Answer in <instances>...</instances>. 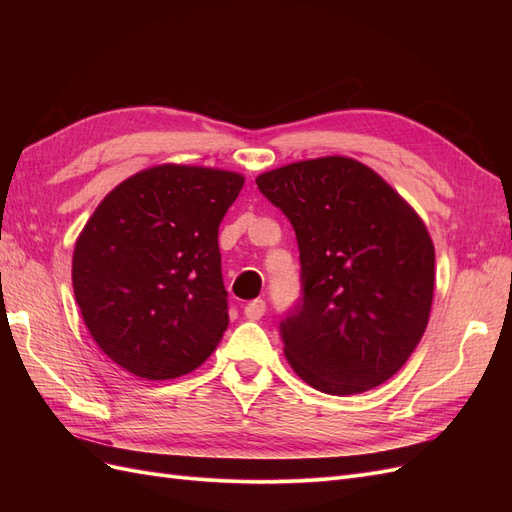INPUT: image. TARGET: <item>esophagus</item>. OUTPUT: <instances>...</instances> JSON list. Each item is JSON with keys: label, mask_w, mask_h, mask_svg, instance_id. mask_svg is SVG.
Wrapping results in <instances>:
<instances>
[{"label": "esophagus", "mask_w": 512, "mask_h": 512, "mask_svg": "<svg viewBox=\"0 0 512 512\" xmlns=\"http://www.w3.org/2000/svg\"><path fill=\"white\" fill-rule=\"evenodd\" d=\"M265 312H267V303L262 301V299L250 301V303L245 305V309H243L245 318H250V320H260L262 316H265Z\"/></svg>", "instance_id": "obj_1"}]
</instances>
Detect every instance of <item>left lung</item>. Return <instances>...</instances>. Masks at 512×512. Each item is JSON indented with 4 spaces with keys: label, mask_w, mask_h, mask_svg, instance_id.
I'll list each match as a JSON object with an SVG mask.
<instances>
[{
    "label": "left lung",
    "mask_w": 512,
    "mask_h": 512,
    "mask_svg": "<svg viewBox=\"0 0 512 512\" xmlns=\"http://www.w3.org/2000/svg\"><path fill=\"white\" fill-rule=\"evenodd\" d=\"M299 243L301 299L280 322L290 367L354 395L395 376L427 329L436 254L416 211L369 166L329 156L256 179Z\"/></svg>",
    "instance_id": "obj_1"
}]
</instances>
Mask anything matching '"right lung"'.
Instances as JSON below:
<instances>
[{
	"label": "right lung",
	"instance_id": "obj_1",
	"mask_svg": "<svg viewBox=\"0 0 512 512\" xmlns=\"http://www.w3.org/2000/svg\"><path fill=\"white\" fill-rule=\"evenodd\" d=\"M245 179L162 164L108 194L76 239L72 286L100 350L130 374H190L228 327L220 222Z\"/></svg>",
	"mask_w": 512,
	"mask_h": 512
}]
</instances>
